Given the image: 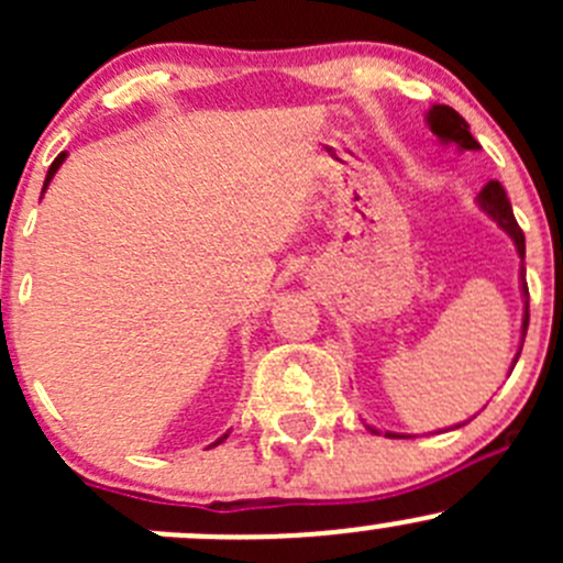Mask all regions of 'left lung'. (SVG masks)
<instances>
[{
    "label": "left lung",
    "mask_w": 563,
    "mask_h": 563,
    "mask_svg": "<svg viewBox=\"0 0 563 563\" xmlns=\"http://www.w3.org/2000/svg\"><path fill=\"white\" fill-rule=\"evenodd\" d=\"M428 124H430V130H433V133L439 135L441 141H444V144H457L460 150H479L476 139L468 133V124H465V119L460 117L455 108L433 106L428 111ZM479 203H482V209H485V212L490 214V218L496 220V223L501 225V229L507 231L509 236H512L515 247H518V253H520V258H526V236H523V231H520L518 220H515L512 203H509L507 190L501 187V181H496V179L487 181V185L482 187V192H479ZM520 272L526 275L523 266H520ZM523 297H526V313H523V338H526V329H528V286H526V277H523ZM520 349H523V345H520ZM518 356H515V362H518ZM373 433H376V430H373ZM387 435H389V439H402V435H397V433H387Z\"/></svg>",
    "instance_id": "1"
}]
</instances>
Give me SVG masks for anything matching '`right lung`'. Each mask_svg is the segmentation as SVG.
I'll return each instance as SVG.
<instances>
[{
    "mask_svg": "<svg viewBox=\"0 0 563 563\" xmlns=\"http://www.w3.org/2000/svg\"><path fill=\"white\" fill-rule=\"evenodd\" d=\"M62 161H65V152H62V155H59V157H56V161H54V163H51L48 174H45V185H43V190H45V187H48V181H51V179H54V174H56V172H59ZM223 439H225V435H223ZM223 439H218V441H214V444H212V446H218V444H220V441H223Z\"/></svg>",
    "mask_w": 563,
    "mask_h": 563,
    "instance_id": "1",
    "label": "right lung"
}]
</instances>
